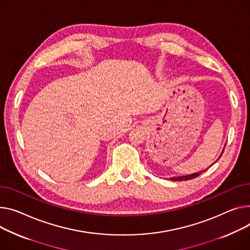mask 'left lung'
Masks as SVG:
<instances>
[{"mask_svg":"<svg viewBox=\"0 0 250 250\" xmlns=\"http://www.w3.org/2000/svg\"><path fill=\"white\" fill-rule=\"evenodd\" d=\"M223 151H224V149H223ZM222 154H223V152H222ZM220 157H221V156H220ZM220 157H219V158H220ZM203 172H204V171L198 172V173H194V174L187 175V176H182V177H173V178H171V180H173V181H186V180H191V179H194V178H196V177H198V176H200Z\"/></svg>","mask_w":250,"mask_h":250,"instance_id":"left-lung-1","label":"left lung"}]
</instances>
